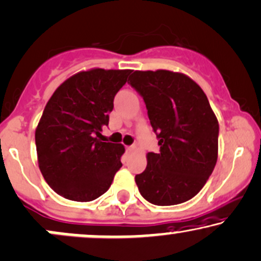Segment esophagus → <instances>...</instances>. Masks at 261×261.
<instances>
[{
    "instance_id": "1",
    "label": "esophagus",
    "mask_w": 261,
    "mask_h": 261,
    "mask_svg": "<svg viewBox=\"0 0 261 261\" xmlns=\"http://www.w3.org/2000/svg\"><path fill=\"white\" fill-rule=\"evenodd\" d=\"M127 150H128V151H129V152H134V151H136V150H137V146H136V145H130V146H128Z\"/></svg>"
}]
</instances>
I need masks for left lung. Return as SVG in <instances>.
Listing matches in <instances>:
<instances>
[{
    "label": "left lung",
    "instance_id": "1",
    "mask_svg": "<svg viewBox=\"0 0 261 261\" xmlns=\"http://www.w3.org/2000/svg\"><path fill=\"white\" fill-rule=\"evenodd\" d=\"M128 83L144 99L160 145L136 176L140 194L160 206L185 203L200 192L217 161L219 122L209 100L189 76L171 70H136Z\"/></svg>",
    "mask_w": 261,
    "mask_h": 261
}]
</instances>
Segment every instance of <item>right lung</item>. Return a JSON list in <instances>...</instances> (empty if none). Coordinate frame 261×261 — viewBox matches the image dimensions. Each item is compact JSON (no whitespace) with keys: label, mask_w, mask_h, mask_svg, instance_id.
Listing matches in <instances>:
<instances>
[{"label":"right lung","mask_w":261,"mask_h":261,"mask_svg":"<svg viewBox=\"0 0 261 261\" xmlns=\"http://www.w3.org/2000/svg\"><path fill=\"white\" fill-rule=\"evenodd\" d=\"M130 69L94 68L63 82L46 103L35 130L39 168L57 194L91 201L122 167V144L101 142L113 99Z\"/></svg>","instance_id":"1"}]
</instances>
